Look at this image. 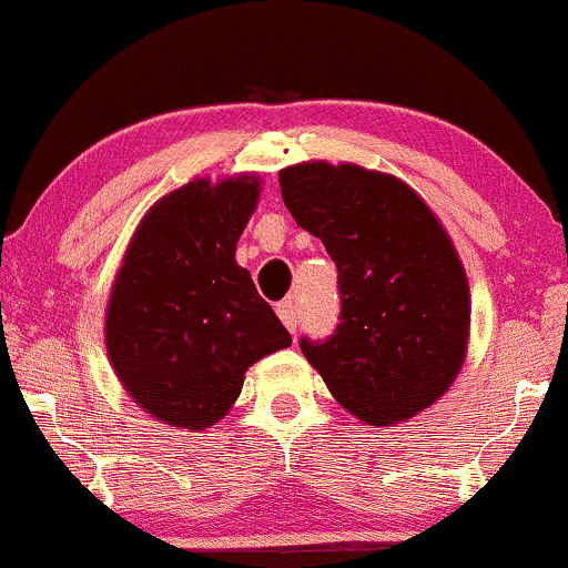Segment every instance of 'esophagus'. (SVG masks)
<instances>
[{"label":"esophagus","mask_w":568,"mask_h":568,"mask_svg":"<svg viewBox=\"0 0 568 568\" xmlns=\"http://www.w3.org/2000/svg\"><path fill=\"white\" fill-rule=\"evenodd\" d=\"M277 317L283 320V325L288 327L291 333H296V325H298L296 302H280V304H277Z\"/></svg>","instance_id":"1"}]
</instances>
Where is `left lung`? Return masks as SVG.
<instances>
[{
	"label": "left lung",
	"mask_w": 568,
	"mask_h": 568,
	"mask_svg": "<svg viewBox=\"0 0 568 568\" xmlns=\"http://www.w3.org/2000/svg\"><path fill=\"white\" fill-rule=\"evenodd\" d=\"M280 190L338 270V325L323 341L304 336V357L371 426L434 405L466 357L470 298L432 209L396 176L352 163L288 166Z\"/></svg>",
	"instance_id": "left-lung-1"
}]
</instances>
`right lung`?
Masks as SVG:
<instances>
[{
	"mask_svg": "<svg viewBox=\"0 0 568 568\" xmlns=\"http://www.w3.org/2000/svg\"><path fill=\"white\" fill-rule=\"evenodd\" d=\"M256 201L251 176L190 182L161 197L129 243L108 304V357L136 405L169 426H214L245 371L291 346L235 262Z\"/></svg>",
	"mask_w": 568,
	"mask_h": 568,
	"instance_id": "1",
	"label": "right lung"
}]
</instances>
